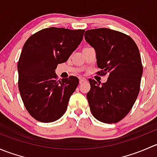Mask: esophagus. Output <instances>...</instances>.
<instances>
[{
	"instance_id": "1",
	"label": "esophagus",
	"mask_w": 157,
	"mask_h": 157,
	"mask_svg": "<svg viewBox=\"0 0 157 157\" xmlns=\"http://www.w3.org/2000/svg\"><path fill=\"white\" fill-rule=\"evenodd\" d=\"M79 80H80V83H83V82H86V79L84 78V77H80Z\"/></svg>"
}]
</instances>
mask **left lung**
<instances>
[{"instance_id":"obj_1","label":"left lung","mask_w":157,"mask_h":157,"mask_svg":"<svg viewBox=\"0 0 157 157\" xmlns=\"http://www.w3.org/2000/svg\"><path fill=\"white\" fill-rule=\"evenodd\" d=\"M85 40L94 48L99 75L105 83L89 79L86 94L93 116L104 123H116L129 113L139 94L143 74L140 52L128 35L107 28L86 30Z\"/></svg>"}]
</instances>
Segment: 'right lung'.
Listing matches in <instances>:
<instances>
[{
	"label": "right lung",
	"mask_w": 157,
	"mask_h": 157,
	"mask_svg": "<svg viewBox=\"0 0 157 157\" xmlns=\"http://www.w3.org/2000/svg\"><path fill=\"white\" fill-rule=\"evenodd\" d=\"M84 29L50 27L32 35L17 64L18 86L26 110L41 122L59 119L79 83L77 77L57 80L55 70L83 40Z\"/></svg>",
	"instance_id": "right-lung-1"
}]
</instances>
